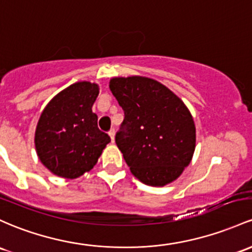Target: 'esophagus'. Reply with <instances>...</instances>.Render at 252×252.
Wrapping results in <instances>:
<instances>
[{
	"label": "esophagus",
	"mask_w": 252,
	"mask_h": 252,
	"mask_svg": "<svg viewBox=\"0 0 252 252\" xmlns=\"http://www.w3.org/2000/svg\"><path fill=\"white\" fill-rule=\"evenodd\" d=\"M115 134H116L115 129H111V130L109 131V135H110V137H111V141H112V142H115Z\"/></svg>",
	"instance_id": "esophagus-1"
}]
</instances>
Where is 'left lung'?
<instances>
[{"label": "left lung", "instance_id": "8db88e82", "mask_svg": "<svg viewBox=\"0 0 252 252\" xmlns=\"http://www.w3.org/2000/svg\"><path fill=\"white\" fill-rule=\"evenodd\" d=\"M110 90L124 111L116 145L132 175L151 187L176 181L195 152L196 128L189 109L149 77H113Z\"/></svg>", "mask_w": 252, "mask_h": 252}]
</instances>
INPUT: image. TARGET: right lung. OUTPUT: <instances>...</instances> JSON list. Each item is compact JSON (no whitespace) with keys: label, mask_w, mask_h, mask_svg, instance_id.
Returning <instances> with one entry per match:
<instances>
[{"label":"right lung","mask_w":252,"mask_h":252,"mask_svg":"<svg viewBox=\"0 0 252 252\" xmlns=\"http://www.w3.org/2000/svg\"><path fill=\"white\" fill-rule=\"evenodd\" d=\"M99 86L88 81L70 85L41 112L34 134L38 158L49 171L74 179L88 172L111 141L98 128L92 111Z\"/></svg>","instance_id":"obj_1"}]
</instances>
